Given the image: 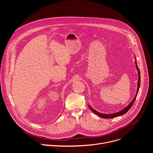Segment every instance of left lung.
I'll use <instances>...</instances> for the list:
<instances>
[{
  "label": "left lung",
  "mask_w": 153,
  "mask_h": 153,
  "mask_svg": "<svg viewBox=\"0 0 153 153\" xmlns=\"http://www.w3.org/2000/svg\"><path fill=\"white\" fill-rule=\"evenodd\" d=\"M135 63H136V68H137V72H138V75H139V79H138V82H137V91H136V94L135 96V97H134V99H133V100L131 102V103H129V104L126 106L125 108H123V110H122L121 111H119L118 112H116V113H112V114H103V113H100L97 111H96L95 110H94V109L90 106L88 105V106L90 108V110L95 114H96L97 116H99V117H102V118H103V119H112V118H114V117H118V116H122L123 114H125V113H126L128 110H129V109L131 108V107L132 106V105H133L135 100H136V98L137 96V94H138V92H139V88H140V71L139 70V68H138V66H137V62H136V56H135Z\"/></svg>",
  "instance_id": "obj_1"
}]
</instances>
